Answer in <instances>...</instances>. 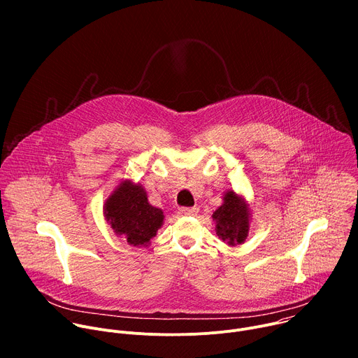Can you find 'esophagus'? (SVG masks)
Segmentation results:
<instances>
[{
    "instance_id": "34e87169",
    "label": "esophagus",
    "mask_w": 358,
    "mask_h": 358,
    "mask_svg": "<svg viewBox=\"0 0 358 358\" xmlns=\"http://www.w3.org/2000/svg\"><path fill=\"white\" fill-rule=\"evenodd\" d=\"M196 213H198L196 207H182V208H180L181 215H195Z\"/></svg>"
}]
</instances>
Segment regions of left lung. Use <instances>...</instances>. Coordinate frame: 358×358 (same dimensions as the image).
<instances>
[{
    "mask_svg": "<svg viewBox=\"0 0 358 358\" xmlns=\"http://www.w3.org/2000/svg\"><path fill=\"white\" fill-rule=\"evenodd\" d=\"M217 236L229 246L242 245L249 232L252 221V210L249 202L234 189H228L222 195V206L214 214Z\"/></svg>",
    "mask_w": 358,
    "mask_h": 358,
    "instance_id": "obj_1",
    "label": "left lung"
}]
</instances>
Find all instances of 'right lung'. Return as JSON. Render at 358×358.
<instances>
[{"label":"right lung","mask_w":358,"mask_h":358,"mask_svg":"<svg viewBox=\"0 0 358 358\" xmlns=\"http://www.w3.org/2000/svg\"><path fill=\"white\" fill-rule=\"evenodd\" d=\"M103 215L117 236L137 248H147L164 222L163 210L152 207L144 187L130 178L120 181L106 198Z\"/></svg>","instance_id":"add662e5"}]
</instances>
